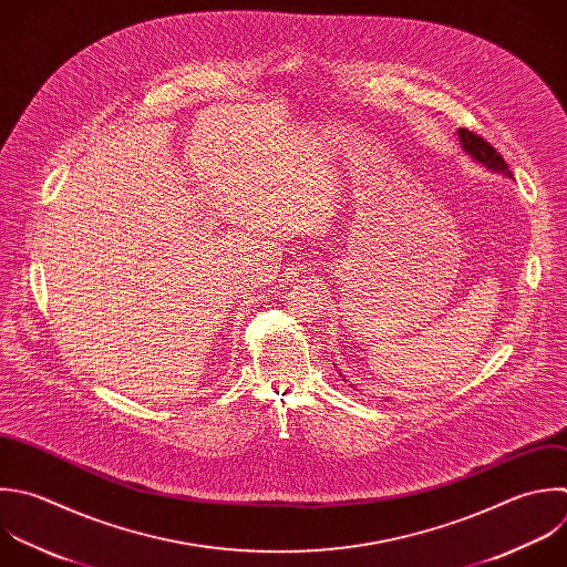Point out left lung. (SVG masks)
Listing matches in <instances>:
<instances>
[{
	"label": "left lung",
	"mask_w": 567,
	"mask_h": 567,
	"mask_svg": "<svg viewBox=\"0 0 567 567\" xmlns=\"http://www.w3.org/2000/svg\"><path fill=\"white\" fill-rule=\"evenodd\" d=\"M458 135V142H461V148L465 151V155H470L476 164L485 166L487 171L492 173H498V175H505L512 179V173L507 171V164L503 162V157L478 135H474L472 131H465V128H458L456 131ZM346 381V379H343ZM352 385V383H350Z\"/></svg>",
	"instance_id": "1"
}]
</instances>
